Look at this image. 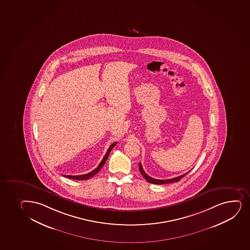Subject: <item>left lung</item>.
I'll return each instance as SVG.
<instances>
[{
	"label": "left lung",
	"mask_w": 250,
	"mask_h": 250,
	"mask_svg": "<svg viewBox=\"0 0 250 250\" xmlns=\"http://www.w3.org/2000/svg\"><path fill=\"white\" fill-rule=\"evenodd\" d=\"M139 169H140V172H141V174L143 175L147 182L151 183V184H154V185H165V184H169V183L178 182L182 179L183 177H185L186 174H188V172L190 171L189 170L188 173H185V174H182L180 176L175 177L173 179L157 180V179H154V178H152V177L149 176L148 174H146V172L144 171L143 167H142V165L141 163H139Z\"/></svg>",
	"instance_id": "1"
}]
</instances>
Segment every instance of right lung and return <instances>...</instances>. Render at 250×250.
<instances>
[{
    "label": "right lung",
    "instance_id": "right-lung-1",
    "mask_svg": "<svg viewBox=\"0 0 250 250\" xmlns=\"http://www.w3.org/2000/svg\"><path fill=\"white\" fill-rule=\"evenodd\" d=\"M116 142L115 143H113L111 146H109V149L107 150L106 154H104V158H103V160H101V163L97 167H96L94 170L90 172V173H88V174H82V175H64V176L66 177V178H69V179H71V180H88V179H90V178H92L95 174H97L100 170H101V168L104 166V164L106 162L107 158L109 156V153L111 151V149H113V147L116 145Z\"/></svg>",
    "mask_w": 250,
    "mask_h": 250
}]
</instances>
